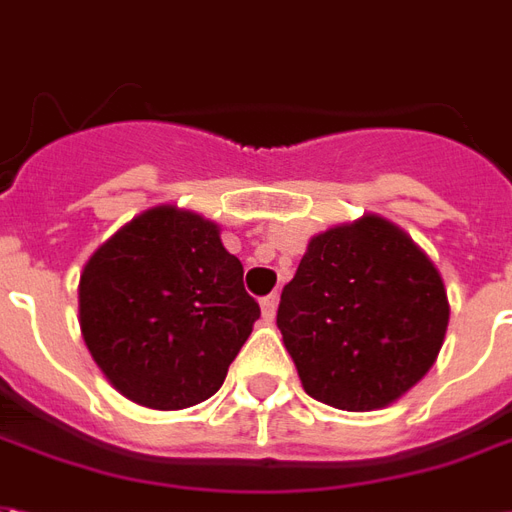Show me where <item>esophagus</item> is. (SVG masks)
I'll return each mask as SVG.
<instances>
[{
	"mask_svg": "<svg viewBox=\"0 0 512 512\" xmlns=\"http://www.w3.org/2000/svg\"><path fill=\"white\" fill-rule=\"evenodd\" d=\"M275 311H278V294L272 292L267 297H261V316H264V322H272Z\"/></svg>",
	"mask_w": 512,
	"mask_h": 512,
	"instance_id": "obj_1",
	"label": "esophagus"
}]
</instances>
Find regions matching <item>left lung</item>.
Returning a JSON list of instances; mask_svg holds the SVG:
<instances>
[{
	"label": "left lung",
	"mask_w": 512,
	"mask_h": 512,
	"mask_svg": "<svg viewBox=\"0 0 512 512\" xmlns=\"http://www.w3.org/2000/svg\"><path fill=\"white\" fill-rule=\"evenodd\" d=\"M445 281L382 215L316 234L283 286L278 330L305 393L335 409H384L420 382L445 343Z\"/></svg>",
	"instance_id": "1"
}]
</instances>
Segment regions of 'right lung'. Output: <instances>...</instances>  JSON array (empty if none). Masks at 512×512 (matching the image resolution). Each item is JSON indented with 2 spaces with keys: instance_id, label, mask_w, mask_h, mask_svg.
<instances>
[{
  "instance_id": "right-lung-1",
  "label": "right lung",
  "mask_w": 512,
  "mask_h": 512,
  "mask_svg": "<svg viewBox=\"0 0 512 512\" xmlns=\"http://www.w3.org/2000/svg\"><path fill=\"white\" fill-rule=\"evenodd\" d=\"M259 313L218 223L174 204L111 234L78 281L92 360L125 398L160 412L218 393Z\"/></svg>"
}]
</instances>
